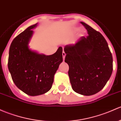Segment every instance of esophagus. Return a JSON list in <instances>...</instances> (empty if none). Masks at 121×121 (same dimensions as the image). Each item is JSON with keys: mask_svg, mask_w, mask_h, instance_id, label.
I'll use <instances>...</instances> for the list:
<instances>
[{"mask_svg": "<svg viewBox=\"0 0 121 121\" xmlns=\"http://www.w3.org/2000/svg\"><path fill=\"white\" fill-rule=\"evenodd\" d=\"M63 54V59H64V58H65V55H66V54H65V52H64V51H63V54Z\"/></svg>", "mask_w": 121, "mask_h": 121, "instance_id": "1", "label": "esophagus"}]
</instances>
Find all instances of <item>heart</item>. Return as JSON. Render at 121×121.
Instances as JSON below:
<instances>
[{"mask_svg":"<svg viewBox=\"0 0 121 121\" xmlns=\"http://www.w3.org/2000/svg\"><path fill=\"white\" fill-rule=\"evenodd\" d=\"M77 30H78V29L76 28H72L71 30H69V34H73V33L75 32ZM82 35H83V31H82V30H81V31H80L79 35H80V36H82Z\"/></svg>","mask_w":121,"mask_h":121,"instance_id":"1","label":"heart"}]
</instances>
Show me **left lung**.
<instances>
[{
  "instance_id": "obj_1",
  "label": "left lung",
  "mask_w": 121,
  "mask_h": 121,
  "mask_svg": "<svg viewBox=\"0 0 121 121\" xmlns=\"http://www.w3.org/2000/svg\"><path fill=\"white\" fill-rule=\"evenodd\" d=\"M88 36L64 48L65 62L69 65L72 89L84 96H91L102 89L112 72V56L107 42L99 32L83 22Z\"/></svg>"
}]
</instances>
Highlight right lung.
I'll return each mask as SVG.
<instances>
[{
    "mask_svg": "<svg viewBox=\"0 0 121 121\" xmlns=\"http://www.w3.org/2000/svg\"><path fill=\"white\" fill-rule=\"evenodd\" d=\"M36 23L29 26L13 39L9 49L8 68L16 86L31 96L46 93L52 88L56 73L63 62V48L46 56L29 46Z\"/></svg>",
    "mask_w": 121,
    "mask_h": 121,
    "instance_id": "add662e5",
    "label": "right lung"
}]
</instances>
